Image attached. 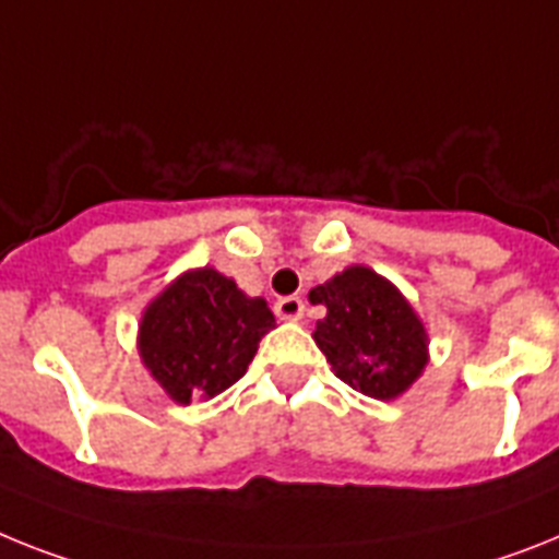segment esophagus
Returning <instances> with one entry per match:
<instances>
[{
    "instance_id": "obj_1",
    "label": "esophagus",
    "mask_w": 559,
    "mask_h": 559,
    "mask_svg": "<svg viewBox=\"0 0 559 559\" xmlns=\"http://www.w3.org/2000/svg\"><path fill=\"white\" fill-rule=\"evenodd\" d=\"M275 316L281 321H301L304 318V301L298 295H287V298H278L275 301Z\"/></svg>"
}]
</instances>
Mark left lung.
<instances>
[{
    "label": "left lung",
    "mask_w": 559,
    "mask_h": 559,
    "mask_svg": "<svg viewBox=\"0 0 559 559\" xmlns=\"http://www.w3.org/2000/svg\"><path fill=\"white\" fill-rule=\"evenodd\" d=\"M326 316L316 323L318 349L355 392L395 401L429 364V332L409 298L372 266L352 264L309 289Z\"/></svg>",
    "instance_id": "8db88e82"
}]
</instances>
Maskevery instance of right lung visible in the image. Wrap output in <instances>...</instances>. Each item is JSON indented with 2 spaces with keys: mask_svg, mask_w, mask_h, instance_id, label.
<instances>
[{
  "mask_svg": "<svg viewBox=\"0 0 559 559\" xmlns=\"http://www.w3.org/2000/svg\"><path fill=\"white\" fill-rule=\"evenodd\" d=\"M270 330L275 316L264 298H250L213 266H195L144 307L135 349L164 395L187 406L233 386Z\"/></svg>",
  "mask_w": 559,
  "mask_h": 559,
  "instance_id": "1",
  "label": "right lung"
}]
</instances>
